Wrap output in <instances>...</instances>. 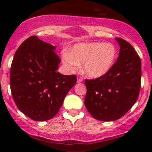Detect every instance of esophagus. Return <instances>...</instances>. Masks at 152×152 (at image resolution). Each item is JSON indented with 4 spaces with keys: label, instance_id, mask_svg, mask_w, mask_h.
Masks as SVG:
<instances>
[{
    "label": "esophagus",
    "instance_id": "34e87169",
    "mask_svg": "<svg viewBox=\"0 0 152 152\" xmlns=\"http://www.w3.org/2000/svg\"><path fill=\"white\" fill-rule=\"evenodd\" d=\"M83 78L82 76H77V83H81V82L83 81Z\"/></svg>",
    "mask_w": 152,
    "mask_h": 152
}]
</instances>
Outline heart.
<instances>
[{"mask_svg": "<svg viewBox=\"0 0 152 152\" xmlns=\"http://www.w3.org/2000/svg\"><path fill=\"white\" fill-rule=\"evenodd\" d=\"M117 56L112 43L93 42L78 43L63 55V61L71 70L83 64V71L88 77L99 78L112 69Z\"/></svg>", "mask_w": 152, "mask_h": 152, "instance_id": "obj_1", "label": "heart"}]
</instances>
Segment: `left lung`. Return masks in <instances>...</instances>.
<instances>
[{
    "label": "left lung",
    "mask_w": 152,
    "mask_h": 152,
    "mask_svg": "<svg viewBox=\"0 0 152 152\" xmlns=\"http://www.w3.org/2000/svg\"><path fill=\"white\" fill-rule=\"evenodd\" d=\"M116 40L120 50L112 69L102 77L85 80L87 111L102 121L122 117L137 102L140 91L141 59L129 43L120 38Z\"/></svg>",
    "instance_id": "left-lung-1"
}]
</instances>
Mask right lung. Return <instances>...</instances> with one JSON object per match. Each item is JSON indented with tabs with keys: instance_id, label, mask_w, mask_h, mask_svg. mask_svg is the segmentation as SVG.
Listing matches in <instances>:
<instances>
[{
	"instance_id": "add662e5",
	"label": "right lung",
	"mask_w": 152,
	"mask_h": 152,
	"mask_svg": "<svg viewBox=\"0 0 152 152\" xmlns=\"http://www.w3.org/2000/svg\"><path fill=\"white\" fill-rule=\"evenodd\" d=\"M55 50V46L32 36L18 47L12 61V96L18 109L34 121L54 117L76 83V75L57 71L61 59Z\"/></svg>"
}]
</instances>
